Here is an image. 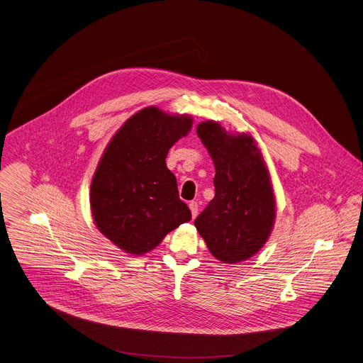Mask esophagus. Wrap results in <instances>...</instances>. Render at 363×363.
<instances>
[{"label":"esophagus","instance_id":"1","mask_svg":"<svg viewBox=\"0 0 363 363\" xmlns=\"http://www.w3.org/2000/svg\"><path fill=\"white\" fill-rule=\"evenodd\" d=\"M189 208H191V213H192V217L195 218L197 216V211H199V204L196 201H191L189 203Z\"/></svg>","mask_w":363,"mask_h":363}]
</instances>
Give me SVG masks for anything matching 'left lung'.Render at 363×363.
Instances as JSON below:
<instances>
[{"label": "left lung", "mask_w": 363, "mask_h": 363, "mask_svg": "<svg viewBox=\"0 0 363 363\" xmlns=\"http://www.w3.org/2000/svg\"><path fill=\"white\" fill-rule=\"evenodd\" d=\"M196 133L216 167V196L196 218V229L217 259L246 261L262 249L275 223L269 171L249 134L232 135L213 120Z\"/></svg>", "instance_id": "8db88e82"}]
</instances>
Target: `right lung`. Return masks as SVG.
Instances as JSON below:
<instances>
[{"mask_svg": "<svg viewBox=\"0 0 363 363\" xmlns=\"http://www.w3.org/2000/svg\"><path fill=\"white\" fill-rule=\"evenodd\" d=\"M192 128L189 114L156 106L131 116L106 146L91 182L96 228L118 249L140 255L192 218L166 164L169 147Z\"/></svg>", "mask_w": 363, "mask_h": 363, "instance_id": "add662e5", "label": "right lung"}]
</instances>
